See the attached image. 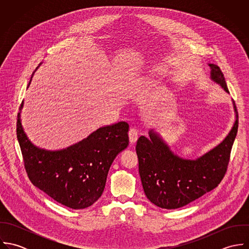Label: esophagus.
Segmentation results:
<instances>
[{
  "label": "esophagus",
  "instance_id": "34e87169",
  "mask_svg": "<svg viewBox=\"0 0 249 249\" xmlns=\"http://www.w3.org/2000/svg\"><path fill=\"white\" fill-rule=\"evenodd\" d=\"M128 136H129V142H131V143H134L138 139V132H137V130L131 129L129 131V133H128Z\"/></svg>",
  "mask_w": 249,
  "mask_h": 249
}]
</instances>
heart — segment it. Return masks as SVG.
I'll list each match as a JSON object with an SVG mask.
<instances>
[{"instance_id":"1","label":"heart","mask_w":249,"mask_h":249,"mask_svg":"<svg viewBox=\"0 0 249 249\" xmlns=\"http://www.w3.org/2000/svg\"><path fill=\"white\" fill-rule=\"evenodd\" d=\"M153 74H154V73H153ZM152 76H153V75L139 77L138 79H136V81H135V83H134V88H142V87L146 86L148 83H150V80H151Z\"/></svg>"}]
</instances>
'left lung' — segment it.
Returning a JSON list of instances; mask_svg holds the SVG:
<instances>
[{
	"instance_id": "obj_1",
	"label": "left lung",
	"mask_w": 249,
	"mask_h": 249,
	"mask_svg": "<svg viewBox=\"0 0 249 249\" xmlns=\"http://www.w3.org/2000/svg\"><path fill=\"white\" fill-rule=\"evenodd\" d=\"M213 83L229 93L219 67L208 64ZM225 138L196 159H185L175 153L154 129L148 137L141 136L136 144L139 174L146 197L164 209H178L214 189L223 178L233 142L238 131V113Z\"/></svg>"
}]
</instances>
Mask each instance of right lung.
<instances>
[{
  "mask_svg": "<svg viewBox=\"0 0 249 249\" xmlns=\"http://www.w3.org/2000/svg\"><path fill=\"white\" fill-rule=\"evenodd\" d=\"M23 107L24 102L21 109ZM128 128L126 123L121 122L100 127L65 148L49 150L30 140L20 112L17 138L32 183L55 201L78 210L102 196L114 159L128 145Z\"/></svg>",
  "mask_w": 249,
  "mask_h": 249,
  "instance_id": "add662e5",
  "label": "right lung"
}]
</instances>
